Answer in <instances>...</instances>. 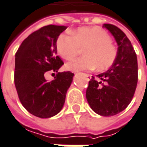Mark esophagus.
I'll return each mask as SVG.
<instances>
[{
    "label": "esophagus",
    "mask_w": 147,
    "mask_h": 147,
    "mask_svg": "<svg viewBox=\"0 0 147 147\" xmlns=\"http://www.w3.org/2000/svg\"><path fill=\"white\" fill-rule=\"evenodd\" d=\"M84 75H85V76L87 77V79L88 81L92 78V75H90V74H84Z\"/></svg>",
    "instance_id": "34e87169"
}]
</instances>
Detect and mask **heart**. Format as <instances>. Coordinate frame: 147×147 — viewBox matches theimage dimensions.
<instances>
[{
  "label": "heart",
  "instance_id": "heart-1",
  "mask_svg": "<svg viewBox=\"0 0 147 147\" xmlns=\"http://www.w3.org/2000/svg\"><path fill=\"white\" fill-rule=\"evenodd\" d=\"M107 31L99 27H82L73 33H64L56 40V49L61 58L73 60L83 49L84 57L69 62L66 68L70 71L92 70L98 71L110 68L117 57V49Z\"/></svg>",
  "mask_w": 147,
  "mask_h": 147
}]
</instances>
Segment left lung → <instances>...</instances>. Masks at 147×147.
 Masks as SVG:
<instances>
[{"label": "left lung", "instance_id": "left-lung-1", "mask_svg": "<svg viewBox=\"0 0 147 147\" xmlns=\"http://www.w3.org/2000/svg\"><path fill=\"white\" fill-rule=\"evenodd\" d=\"M114 37L118 52L113 65L89 81L86 92L91 109L102 116L122 112L131 102L138 82L136 54L125 34L113 24H103Z\"/></svg>", "mask_w": 147, "mask_h": 147}]
</instances>
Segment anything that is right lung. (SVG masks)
<instances>
[{"instance_id":"obj_1","label":"right lung","mask_w":147,"mask_h":147,"mask_svg":"<svg viewBox=\"0 0 147 147\" xmlns=\"http://www.w3.org/2000/svg\"><path fill=\"white\" fill-rule=\"evenodd\" d=\"M65 26L48 25L23 40L15 55L14 82L21 103L34 116L46 119L60 112L74 74L58 72L64 65L57 54L56 40ZM48 71L57 73L47 82Z\"/></svg>"}]
</instances>
